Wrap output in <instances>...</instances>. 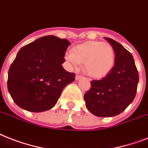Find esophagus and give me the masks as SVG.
<instances>
[{
	"label": "esophagus",
	"mask_w": 148,
	"mask_h": 148,
	"mask_svg": "<svg viewBox=\"0 0 148 148\" xmlns=\"http://www.w3.org/2000/svg\"><path fill=\"white\" fill-rule=\"evenodd\" d=\"M81 78H82V76H80V75H75V79H76V80L80 79Z\"/></svg>",
	"instance_id": "1"
}]
</instances>
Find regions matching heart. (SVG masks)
<instances>
[{
	"mask_svg": "<svg viewBox=\"0 0 148 148\" xmlns=\"http://www.w3.org/2000/svg\"><path fill=\"white\" fill-rule=\"evenodd\" d=\"M66 59L73 68L83 63V69L93 79H102L110 74L116 63V52L106 42L90 41L78 45L72 52L66 54Z\"/></svg>",
	"mask_w": 148,
	"mask_h": 148,
	"instance_id": "obj_1",
	"label": "heart"
}]
</instances>
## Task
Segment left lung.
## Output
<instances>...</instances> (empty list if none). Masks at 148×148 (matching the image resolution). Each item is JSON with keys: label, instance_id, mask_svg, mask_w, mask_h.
<instances>
[{"label": "left lung", "instance_id": "1", "mask_svg": "<svg viewBox=\"0 0 148 148\" xmlns=\"http://www.w3.org/2000/svg\"><path fill=\"white\" fill-rule=\"evenodd\" d=\"M116 52V63L110 74L92 80L84 95L86 106L93 115L110 117L122 113L133 102L139 75L132 55L119 42L105 38Z\"/></svg>", "mask_w": 148, "mask_h": 148}]
</instances>
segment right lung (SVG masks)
Returning <instances> with one entry per match:
<instances>
[{
    "label": "right lung",
    "mask_w": 148,
    "mask_h": 148,
    "mask_svg": "<svg viewBox=\"0 0 148 148\" xmlns=\"http://www.w3.org/2000/svg\"><path fill=\"white\" fill-rule=\"evenodd\" d=\"M70 42L54 35L39 38L22 47L10 66L8 89L17 105L39 113L55 106L75 74L62 67Z\"/></svg>",
    "instance_id": "1"
}]
</instances>
